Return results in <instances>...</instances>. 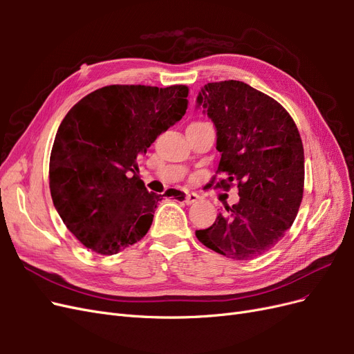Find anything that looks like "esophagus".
<instances>
[{"label":"esophagus","mask_w":354,"mask_h":354,"mask_svg":"<svg viewBox=\"0 0 354 354\" xmlns=\"http://www.w3.org/2000/svg\"><path fill=\"white\" fill-rule=\"evenodd\" d=\"M199 199H201V196H199L198 194H187L185 202L187 203V205H190V203H195V202H198Z\"/></svg>","instance_id":"1"}]
</instances>
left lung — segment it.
Segmentation results:
<instances>
[{
  "label": "left lung",
  "mask_w": 354,
  "mask_h": 354,
  "mask_svg": "<svg viewBox=\"0 0 354 354\" xmlns=\"http://www.w3.org/2000/svg\"><path fill=\"white\" fill-rule=\"evenodd\" d=\"M217 128L224 174L216 187L238 186L239 202L196 230L207 248L232 260H252L292 226L304 192V149L294 120L281 103L242 81L209 82L198 95Z\"/></svg>",
  "instance_id": "left-lung-1"
}]
</instances>
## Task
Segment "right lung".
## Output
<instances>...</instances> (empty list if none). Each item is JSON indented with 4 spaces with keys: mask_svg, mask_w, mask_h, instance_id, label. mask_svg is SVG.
Segmentation results:
<instances>
[{
    "mask_svg": "<svg viewBox=\"0 0 354 354\" xmlns=\"http://www.w3.org/2000/svg\"><path fill=\"white\" fill-rule=\"evenodd\" d=\"M187 85H108L63 118L50 155V192L84 246L112 255L151 229L164 195L147 192L137 160L187 109Z\"/></svg>",
    "mask_w": 354,
    "mask_h": 354,
    "instance_id": "add662e5",
    "label": "right lung"
}]
</instances>
